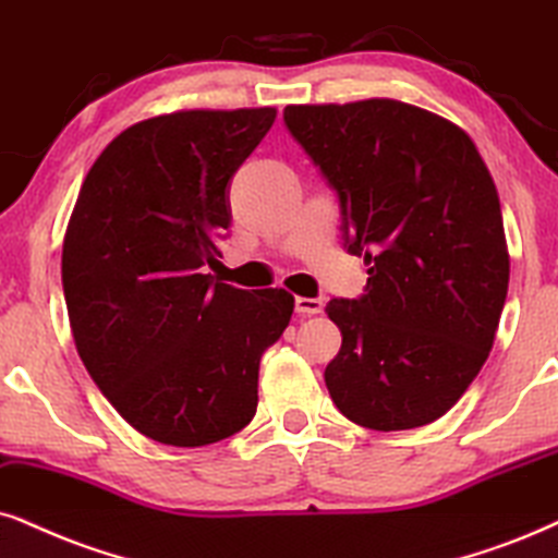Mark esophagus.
I'll list each match as a JSON object with an SVG mask.
<instances>
[{"label":"esophagus","mask_w":558,"mask_h":558,"mask_svg":"<svg viewBox=\"0 0 558 558\" xmlns=\"http://www.w3.org/2000/svg\"><path fill=\"white\" fill-rule=\"evenodd\" d=\"M293 306H295V314L299 316H314V314H322V308H324V303L319 301V299H295L293 301Z\"/></svg>","instance_id":"obj_1"}]
</instances>
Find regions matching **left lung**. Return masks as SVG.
I'll list each match as a JSON object with an SVG mask.
<instances>
[{
  "label": "left lung",
  "instance_id": "1",
  "mask_svg": "<svg viewBox=\"0 0 558 558\" xmlns=\"http://www.w3.org/2000/svg\"><path fill=\"white\" fill-rule=\"evenodd\" d=\"M286 129L337 193L363 257L361 299H331L342 348L324 371L355 425L435 422L482 371L510 283L502 210L474 141L399 100L288 105Z\"/></svg>",
  "mask_w": 558,
  "mask_h": 558
}]
</instances>
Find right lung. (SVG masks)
Wrapping results in <instances>:
<instances>
[{
  "label": "right lung",
  "mask_w": 558,
  "mask_h": 558,
  "mask_svg": "<svg viewBox=\"0 0 558 558\" xmlns=\"http://www.w3.org/2000/svg\"><path fill=\"white\" fill-rule=\"evenodd\" d=\"M275 108L180 110L125 129L87 172L63 236L76 352L141 435L201 448L257 412L263 352L293 314L283 288L218 283L229 187Z\"/></svg>",
  "instance_id": "add662e5"
}]
</instances>
